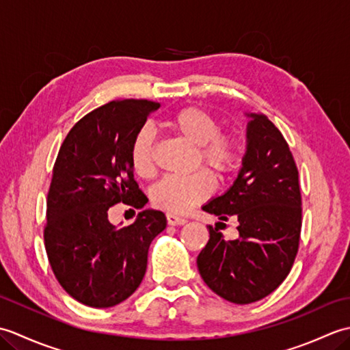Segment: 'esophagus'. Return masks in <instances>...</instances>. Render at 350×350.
I'll list each match as a JSON object with an SVG mask.
<instances>
[{"instance_id":"obj_1","label":"esophagus","mask_w":350,"mask_h":350,"mask_svg":"<svg viewBox=\"0 0 350 350\" xmlns=\"http://www.w3.org/2000/svg\"><path fill=\"white\" fill-rule=\"evenodd\" d=\"M167 222L170 226H183L187 219L182 217H177L174 213H167Z\"/></svg>"}]
</instances>
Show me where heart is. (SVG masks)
Masks as SVG:
<instances>
[{
    "mask_svg": "<svg viewBox=\"0 0 350 350\" xmlns=\"http://www.w3.org/2000/svg\"><path fill=\"white\" fill-rule=\"evenodd\" d=\"M165 123L177 135L197 146L196 167H206L218 179H226L233 173L239 161V143L232 133L219 131L218 118L209 111L200 107H185L171 113ZM153 132L143 128L135 133L129 146L131 167L139 177L153 174ZM210 174L206 170H198L191 176L163 177L150 191L152 203L170 213L189 212L212 196L215 180Z\"/></svg>",
    "mask_w": 350,
    "mask_h": 350,
    "instance_id": "obj_1",
    "label": "heart"
}]
</instances>
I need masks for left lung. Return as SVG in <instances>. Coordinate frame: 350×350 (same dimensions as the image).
I'll list each match as a JSON object with an SVG mask.
<instances>
[{
    "label": "left lung",
    "instance_id": "obj_1",
    "mask_svg": "<svg viewBox=\"0 0 350 350\" xmlns=\"http://www.w3.org/2000/svg\"><path fill=\"white\" fill-rule=\"evenodd\" d=\"M250 117L237 179L224 196L203 206L222 221H239V237L226 241L209 226L211 239L197 257L206 284L241 306L263 299L286 280L302 226L299 173L287 141L267 117Z\"/></svg>",
    "mask_w": 350,
    "mask_h": 350
}]
</instances>
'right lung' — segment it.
Returning <instances> with one entry per match:
<instances>
[{"label":"right lung","instance_id":"add662e5","mask_svg":"<svg viewBox=\"0 0 350 350\" xmlns=\"http://www.w3.org/2000/svg\"><path fill=\"white\" fill-rule=\"evenodd\" d=\"M158 108L146 99L105 103L75 123L58 152L44 248L58 282L84 306L108 308L128 299L144 278L148 247L167 226L161 211L139 212L126 227L108 219L117 203L132 209L147 203L133 179L129 146Z\"/></svg>","mask_w":350,"mask_h":350}]
</instances>
